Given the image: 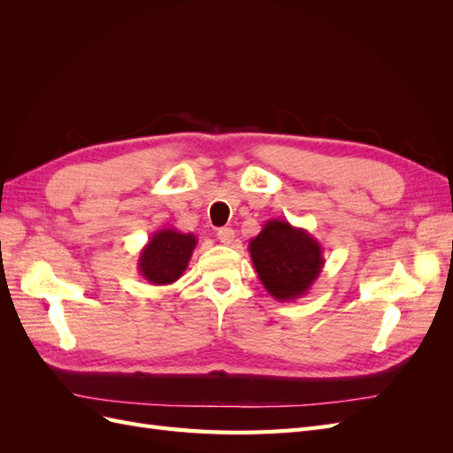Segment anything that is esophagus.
I'll return each instance as SVG.
<instances>
[{
  "mask_svg": "<svg viewBox=\"0 0 453 453\" xmlns=\"http://www.w3.org/2000/svg\"><path fill=\"white\" fill-rule=\"evenodd\" d=\"M217 240L221 242V243H225V245H230L232 242H234V230L232 228H219L217 230Z\"/></svg>",
  "mask_w": 453,
  "mask_h": 453,
  "instance_id": "esophagus-1",
  "label": "esophagus"
}]
</instances>
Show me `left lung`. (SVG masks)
Segmentation results:
<instances>
[{
	"mask_svg": "<svg viewBox=\"0 0 453 453\" xmlns=\"http://www.w3.org/2000/svg\"><path fill=\"white\" fill-rule=\"evenodd\" d=\"M248 250L260 283L280 303L304 296L325 265L321 243L283 219L266 221Z\"/></svg>",
	"mask_w": 453,
	"mask_h": 453,
	"instance_id": "left-lung-1",
	"label": "left lung"
}]
</instances>
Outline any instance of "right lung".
<instances>
[{"instance_id":"right-lung-1","label":"right lung","mask_w":453,"mask_h":453,"mask_svg":"<svg viewBox=\"0 0 453 453\" xmlns=\"http://www.w3.org/2000/svg\"><path fill=\"white\" fill-rule=\"evenodd\" d=\"M196 236L175 228H160L140 251L138 270L153 285H170L180 280L196 248Z\"/></svg>"}]
</instances>
